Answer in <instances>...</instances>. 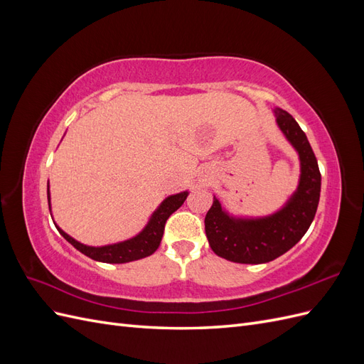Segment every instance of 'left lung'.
I'll use <instances>...</instances> for the list:
<instances>
[{
  "label": "left lung",
  "instance_id": "1",
  "mask_svg": "<svg viewBox=\"0 0 364 364\" xmlns=\"http://www.w3.org/2000/svg\"><path fill=\"white\" fill-rule=\"evenodd\" d=\"M277 126L299 159V181L281 208L267 215L229 213L214 196L205 217V232L215 255L240 264L273 261L290 250L310 228L321 197V171L306 135L281 107Z\"/></svg>",
  "mask_w": 364,
  "mask_h": 364
}]
</instances>
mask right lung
Here are the masks:
<instances>
[{
  "instance_id": "obj_1",
  "label": "right lung",
  "mask_w": 364,
  "mask_h": 364,
  "mask_svg": "<svg viewBox=\"0 0 364 364\" xmlns=\"http://www.w3.org/2000/svg\"><path fill=\"white\" fill-rule=\"evenodd\" d=\"M47 194H48V206H50V213H51L50 181L47 183ZM188 194H190V191L186 190V191L165 197V199L159 203V206L149 217L146 226L142 228L135 237L127 238L124 241H118V243H114V245H105V246L83 245V243H80V241H77L75 238L68 235L56 223L54 225H56L59 234L65 240H67L70 245H73L77 250L82 252L83 255L90 257L91 259L100 261V262L124 264V262L150 257L151 253L156 252V249L161 245L162 235H164L165 222H167V218L176 211V209H179L183 205Z\"/></svg>"
}]
</instances>
